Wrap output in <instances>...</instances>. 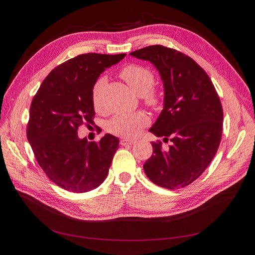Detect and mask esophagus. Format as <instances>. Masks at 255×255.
<instances>
[{
	"instance_id": "34e87169",
	"label": "esophagus",
	"mask_w": 255,
	"mask_h": 255,
	"mask_svg": "<svg viewBox=\"0 0 255 255\" xmlns=\"http://www.w3.org/2000/svg\"><path fill=\"white\" fill-rule=\"evenodd\" d=\"M136 141L133 139H128V138H125V139L120 140V144L121 145H132L134 144Z\"/></svg>"
}]
</instances>
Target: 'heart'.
<instances>
[{"label":"heart","mask_w":255,"mask_h":255,"mask_svg":"<svg viewBox=\"0 0 255 255\" xmlns=\"http://www.w3.org/2000/svg\"><path fill=\"white\" fill-rule=\"evenodd\" d=\"M121 79L125 81L135 94L140 96L146 105L157 107L160 104V96L152 89L154 85V74L149 68L141 65H128L120 71ZM106 84L104 76L99 78L92 87L91 99L96 111L102 107L101 94ZM150 119L142 112L128 114H119L110 120L107 129L111 133L121 137H134L140 133V130L148 126Z\"/></svg>","instance_id":"obj_1"}]
</instances>
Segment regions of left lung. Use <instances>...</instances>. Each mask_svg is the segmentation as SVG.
<instances>
[{
    "label": "left lung",
    "instance_id": "8db88e82",
    "mask_svg": "<svg viewBox=\"0 0 255 255\" xmlns=\"http://www.w3.org/2000/svg\"><path fill=\"white\" fill-rule=\"evenodd\" d=\"M156 68L164 86V109L149 129L164 141L151 142L153 155L145 161L146 176L160 187L177 189L203 173L219 148L223 112L208 75L185 54L150 45L129 54Z\"/></svg>",
    "mask_w": 255,
    "mask_h": 255
}]
</instances>
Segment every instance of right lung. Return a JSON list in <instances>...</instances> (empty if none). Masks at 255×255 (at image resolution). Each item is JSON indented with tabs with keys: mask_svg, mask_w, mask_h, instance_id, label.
Returning a JSON list of instances; mask_svg holds the SVG:
<instances>
[{
	"mask_svg": "<svg viewBox=\"0 0 255 255\" xmlns=\"http://www.w3.org/2000/svg\"><path fill=\"white\" fill-rule=\"evenodd\" d=\"M126 55L87 53L69 59L53 69L33 99L27 139L42 170L61 188L86 192L106 179L119 139L105 134L90 142L78 129L94 122L95 82Z\"/></svg>",
	"mask_w": 255,
	"mask_h": 255,
	"instance_id": "right-lung-1",
	"label": "right lung"
}]
</instances>
